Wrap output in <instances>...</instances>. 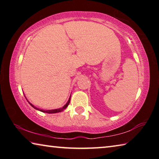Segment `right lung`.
Here are the masks:
<instances>
[{
  "instance_id": "right-lung-1",
  "label": "right lung",
  "mask_w": 159,
  "mask_h": 159,
  "mask_svg": "<svg viewBox=\"0 0 159 159\" xmlns=\"http://www.w3.org/2000/svg\"><path fill=\"white\" fill-rule=\"evenodd\" d=\"M70 99H71V96H70V98H69V100H68V102H66V104H65V105H64L63 107H61V108H60V109H51V110H44V109H39V108H37V107H36L35 106H34L33 104H32L31 103H30V102H29L27 99H26V100L28 101V102L29 103V104H30V105L33 107V108H34L35 109H36V110H39V111H42V112H43V113H47V114H55V113H59V112H61V111H64V109H65L67 107H68V105L69 104V102H70Z\"/></svg>"
}]
</instances>
